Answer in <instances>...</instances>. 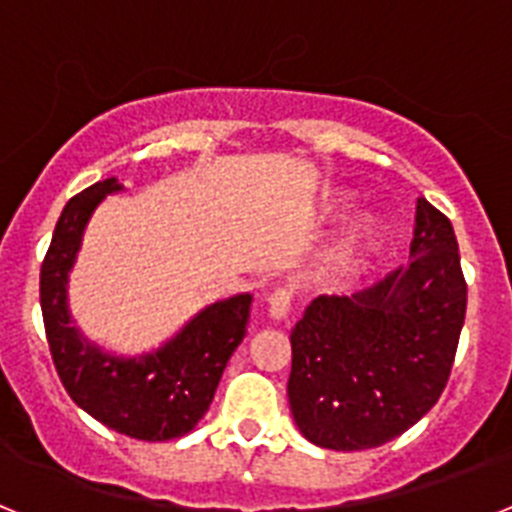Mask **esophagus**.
Masks as SVG:
<instances>
[{"label":"esophagus","mask_w":512,"mask_h":512,"mask_svg":"<svg viewBox=\"0 0 512 512\" xmlns=\"http://www.w3.org/2000/svg\"><path fill=\"white\" fill-rule=\"evenodd\" d=\"M292 310V292L289 289H277L269 295V318L271 320H287Z\"/></svg>","instance_id":"34e87169"}]
</instances>
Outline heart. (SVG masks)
I'll use <instances>...</instances> for the list:
<instances>
[{
    "instance_id": "obj_1",
    "label": "heart",
    "mask_w": 512,
    "mask_h": 512,
    "mask_svg": "<svg viewBox=\"0 0 512 512\" xmlns=\"http://www.w3.org/2000/svg\"><path fill=\"white\" fill-rule=\"evenodd\" d=\"M354 205V194L346 192V189H338V192H330L328 197L320 205V215L323 217H338ZM382 223L377 217L364 215L359 217L351 228L346 230L341 241L333 246V251L325 256L323 274L328 279H346L348 274H354L369 253L379 246L382 241Z\"/></svg>"
}]
</instances>
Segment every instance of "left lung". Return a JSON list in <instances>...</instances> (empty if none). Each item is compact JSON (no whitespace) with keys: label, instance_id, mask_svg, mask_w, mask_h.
<instances>
[{"label":"left lung","instance_id":"obj_1","mask_svg":"<svg viewBox=\"0 0 512 512\" xmlns=\"http://www.w3.org/2000/svg\"><path fill=\"white\" fill-rule=\"evenodd\" d=\"M467 312L451 220L420 197L408 266L354 297H318L292 328L289 410L320 449H377L449 382Z\"/></svg>","mask_w":512,"mask_h":512}]
</instances>
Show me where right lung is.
I'll return each mask as SVG.
<instances>
[{
  "label": "right lung",
  "instance_id": "right-lung-1",
  "mask_svg": "<svg viewBox=\"0 0 512 512\" xmlns=\"http://www.w3.org/2000/svg\"><path fill=\"white\" fill-rule=\"evenodd\" d=\"M122 189L112 176L63 207L40 269L45 336L58 377L81 410L122 436L171 441L192 431L210 408L228 359L246 338L253 297L241 292L202 307L148 354H112L89 341L71 318L69 274L94 210Z\"/></svg>",
  "mask_w": 512,
  "mask_h": 512
}]
</instances>
